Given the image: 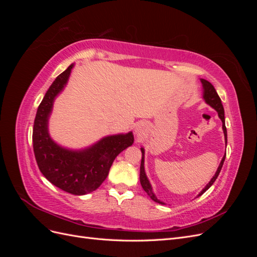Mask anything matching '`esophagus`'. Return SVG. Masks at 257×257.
Here are the masks:
<instances>
[{"label":"esophagus","mask_w":257,"mask_h":257,"mask_svg":"<svg viewBox=\"0 0 257 257\" xmlns=\"http://www.w3.org/2000/svg\"><path fill=\"white\" fill-rule=\"evenodd\" d=\"M135 132H136V134H138V135L144 134L145 133V125H144V124H142V123L137 124V126L135 128Z\"/></svg>","instance_id":"34e87169"}]
</instances>
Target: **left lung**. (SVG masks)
<instances>
[{
  "mask_svg": "<svg viewBox=\"0 0 257 257\" xmlns=\"http://www.w3.org/2000/svg\"><path fill=\"white\" fill-rule=\"evenodd\" d=\"M200 80H201V83H203V88H204V99H205V102H206L208 105L211 106L212 108H214V109L217 111V114H219V118L222 120V123H223L222 127H223L224 136H225V144H227V131H226V126H225L224 108H223V105H222V102H221V98H220L219 95H217V93H216L214 87H213V85H212L211 83H210V82L207 81V80H205V79H200ZM141 150H142V153H143V158H142V164H141V177H139V179H141V183H142L143 189L145 190V192L148 194V195L150 196V198L155 201V203H159V204H161V205H165L164 203H163V201L159 200V199L157 198V196L154 195V193H153L152 188H151V184H150L149 180H148V178H147L146 173H145V166H144V164H145V150H144V148H142ZM225 157H226V153H225V155H224L222 161H221V163H220L219 167H217V170H216L215 175L213 176V178L211 179V180H210V182L205 186V189L198 194V196L203 195V194H204V193L210 188V186H211V185L213 184V182L216 180V178H217V176H219V174H220V172H221V169H222V166H223V164H224Z\"/></svg>",
  "mask_w": 257,
  "mask_h": 257,
  "instance_id": "8db88e82",
  "label": "left lung"
}]
</instances>
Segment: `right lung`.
Here are the masks:
<instances>
[{
	"mask_svg": "<svg viewBox=\"0 0 257 257\" xmlns=\"http://www.w3.org/2000/svg\"><path fill=\"white\" fill-rule=\"evenodd\" d=\"M73 64L52 82L38 106L33 126V149L41 173L59 189L73 195H84L95 191L104 182L114 159L134 143L132 132L107 136L80 151L62 148L48 133V118L53 100L63 90Z\"/></svg>",
	"mask_w": 257,
	"mask_h": 257,
	"instance_id": "add662e5",
	"label": "right lung"
}]
</instances>
